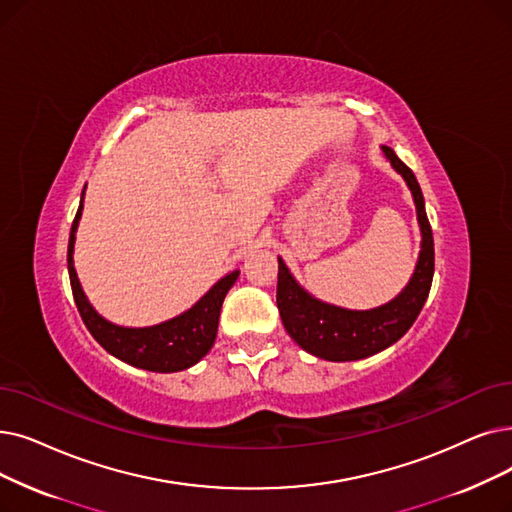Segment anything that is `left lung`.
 I'll list each match as a JSON object with an SVG mask.
<instances>
[{"instance_id":"left-lung-1","label":"left lung","mask_w":512,"mask_h":512,"mask_svg":"<svg viewBox=\"0 0 512 512\" xmlns=\"http://www.w3.org/2000/svg\"><path fill=\"white\" fill-rule=\"evenodd\" d=\"M391 167L404 177L416 205V219L420 226V253L414 274L404 291L381 307L372 309H345L332 303H324L309 295L278 257V291L276 303L280 318L291 339L307 353L328 362H353L391 347L402 339L425 305L433 272L435 249L433 232L425 211V198L410 167L397 159L389 146H381Z\"/></svg>"}]
</instances>
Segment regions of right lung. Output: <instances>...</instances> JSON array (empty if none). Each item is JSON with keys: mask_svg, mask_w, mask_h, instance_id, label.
Wrapping results in <instances>:
<instances>
[{"mask_svg": "<svg viewBox=\"0 0 512 512\" xmlns=\"http://www.w3.org/2000/svg\"><path fill=\"white\" fill-rule=\"evenodd\" d=\"M83 194L85 190L81 192V205L77 209L71 228L69 255H66V261H69L73 297L87 330L92 332V337L110 355H115L121 362L142 370L180 372L194 366L196 362H201L215 343L221 303H224L240 272L234 270L224 278H219L201 299L184 311V314L165 320L161 324L131 328L108 322L92 307V303L87 301L73 263L75 234L83 211Z\"/></svg>", "mask_w": 512, "mask_h": 512, "instance_id": "right-lung-1", "label": "right lung"}]
</instances>
